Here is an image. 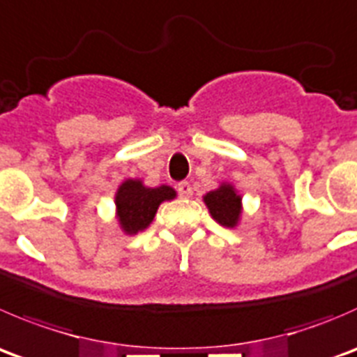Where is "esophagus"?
I'll list each match as a JSON object with an SVG mask.
<instances>
[{"label":"esophagus","mask_w":357,"mask_h":357,"mask_svg":"<svg viewBox=\"0 0 357 357\" xmlns=\"http://www.w3.org/2000/svg\"><path fill=\"white\" fill-rule=\"evenodd\" d=\"M178 193L183 197V199H188V197L193 195L192 185H190L188 181H181L178 185Z\"/></svg>","instance_id":"34e87169"}]
</instances>
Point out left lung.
I'll use <instances>...</instances> for the list:
<instances>
[{"label": "left lung", "mask_w": 357, "mask_h": 357, "mask_svg": "<svg viewBox=\"0 0 357 357\" xmlns=\"http://www.w3.org/2000/svg\"><path fill=\"white\" fill-rule=\"evenodd\" d=\"M207 209L211 216L221 225V227L234 228L237 227L242 213V197L235 192V188L228 183H223L220 188L204 195Z\"/></svg>", "instance_id": "obj_1"}]
</instances>
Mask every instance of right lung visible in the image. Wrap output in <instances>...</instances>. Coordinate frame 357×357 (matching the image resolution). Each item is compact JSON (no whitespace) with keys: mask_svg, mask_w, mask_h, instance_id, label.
<instances>
[{"mask_svg":"<svg viewBox=\"0 0 357 357\" xmlns=\"http://www.w3.org/2000/svg\"><path fill=\"white\" fill-rule=\"evenodd\" d=\"M174 197V188L167 185L148 188L141 179H126L119 186L115 195L120 228L127 235H136L137 231H143L153 221L158 206L164 200H172Z\"/></svg>","mask_w":357,"mask_h":357,"instance_id":"1","label":"right lung"}]
</instances>
